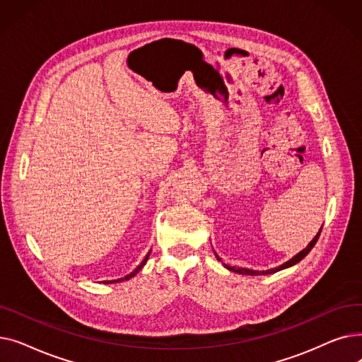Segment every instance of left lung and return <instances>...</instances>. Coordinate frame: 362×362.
<instances>
[{"label": "left lung", "mask_w": 362, "mask_h": 362, "mask_svg": "<svg viewBox=\"0 0 362 362\" xmlns=\"http://www.w3.org/2000/svg\"><path fill=\"white\" fill-rule=\"evenodd\" d=\"M321 229H322V226H321ZM321 229L318 230V233L315 235V238L307 245V248H303L300 252H298L295 257H292L291 259H288L286 262H283L281 265H279V267H274V269H269V270H251V269H242V267H232V265H227V264H223L224 267L227 269V270H230V272H235V273H238V274H245V276H265V274H273V273H277V272H280V270H284V269H289V267H292V265H295V264H298L299 261H302L303 258H305L308 254H310V251L314 248V245H315V242L318 240V236H320V233H321ZM216 254V252H214ZM216 257H217V259L218 261H221V258L216 254Z\"/></svg>", "instance_id": "left-lung-1"}]
</instances>
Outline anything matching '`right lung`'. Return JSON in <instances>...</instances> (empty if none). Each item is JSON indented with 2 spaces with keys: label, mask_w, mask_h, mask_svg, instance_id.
<instances>
[{
  "label": "right lung",
  "mask_w": 362,
  "mask_h": 362,
  "mask_svg": "<svg viewBox=\"0 0 362 362\" xmlns=\"http://www.w3.org/2000/svg\"><path fill=\"white\" fill-rule=\"evenodd\" d=\"M149 254H151V251L145 255V258L142 259V262L138 265V267L133 270L130 274H127V276H124V277H122V279H117V280H107V281H103V283H105V284H108V283H120V281H124V280H129V279H132L133 276H136L142 269H144V265L146 264V261H148V258H149Z\"/></svg>",
  "instance_id": "right-lung-1"
}]
</instances>
